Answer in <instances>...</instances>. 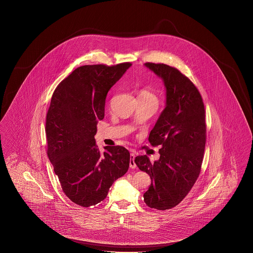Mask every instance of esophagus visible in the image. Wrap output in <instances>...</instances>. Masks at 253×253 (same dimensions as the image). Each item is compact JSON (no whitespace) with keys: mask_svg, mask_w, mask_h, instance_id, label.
Listing matches in <instances>:
<instances>
[{"mask_svg":"<svg viewBox=\"0 0 253 253\" xmlns=\"http://www.w3.org/2000/svg\"><path fill=\"white\" fill-rule=\"evenodd\" d=\"M134 158H135V154L131 152L130 154V168L135 169L136 168V164L134 162Z\"/></svg>","mask_w":253,"mask_h":253,"instance_id":"34e87169","label":"esophagus"}]
</instances>
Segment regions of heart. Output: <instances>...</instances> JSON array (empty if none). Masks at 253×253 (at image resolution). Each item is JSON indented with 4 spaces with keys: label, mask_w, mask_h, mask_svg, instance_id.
Wrapping results in <instances>:
<instances>
[{
    "label": "heart",
    "mask_w": 253,
    "mask_h": 253,
    "mask_svg": "<svg viewBox=\"0 0 253 253\" xmlns=\"http://www.w3.org/2000/svg\"><path fill=\"white\" fill-rule=\"evenodd\" d=\"M138 98L158 103V96L156 95V93L153 91H151L149 88H146V87L139 90Z\"/></svg>",
    "instance_id": "1"
}]
</instances>
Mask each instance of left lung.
I'll return each mask as SVG.
<instances>
[{
    "mask_svg": "<svg viewBox=\"0 0 253 253\" xmlns=\"http://www.w3.org/2000/svg\"><path fill=\"white\" fill-rule=\"evenodd\" d=\"M166 87V107L149 133L151 146H161L160 160L137 156L135 164L151 178L144 194L146 205L160 211L177 206L199 178L206 145L205 107L196 85L179 69L147 62Z\"/></svg>",
    "mask_w": 253,
    "mask_h": 253,
    "instance_id": "obj_1",
    "label": "left lung"
}]
</instances>
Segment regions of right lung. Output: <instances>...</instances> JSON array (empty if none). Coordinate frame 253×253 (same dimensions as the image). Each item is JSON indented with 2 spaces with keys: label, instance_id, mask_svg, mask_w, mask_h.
Returning a JSON list of instances; mask_svg holds the SVG:
<instances>
[{
  "label": "right lung",
  "instance_id": "1",
  "mask_svg": "<svg viewBox=\"0 0 253 253\" xmlns=\"http://www.w3.org/2000/svg\"><path fill=\"white\" fill-rule=\"evenodd\" d=\"M130 66L129 62L82 66L53 93L46 115L47 155L62 190L82 207L103 201L129 169L130 153L125 147L106 146L102 154L94 135L105 117L107 92Z\"/></svg>",
  "mask_w": 253,
  "mask_h": 253
}]
</instances>
